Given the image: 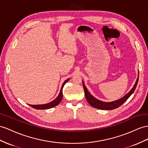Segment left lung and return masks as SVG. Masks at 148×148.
<instances>
[{
	"label": "left lung",
	"instance_id": "8db88e82",
	"mask_svg": "<svg viewBox=\"0 0 148 148\" xmlns=\"http://www.w3.org/2000/svg\"><path fill=\"white\" fill-rule=\"evenodd\" d=\"M138 79H139V73L138 75V78L136 79L135 84L134 86L132 87V88L130 90V91L127 92L126 95H124L123 97H121V99L114 101L112 102H104L96 99V98H95L93 96H92V94H90V93L88 91V90L87 89L83 81H82V85H83V88H84V93H85L86 99L91 106L99 109H102V110H112V109H114L119 108L120 106H121L124 103H125L128 98L131 96V94L134 92L136 86H137Z\"/></svg>",
	"mask_w": 148,
	"mask_h": 148
}]
</instances>
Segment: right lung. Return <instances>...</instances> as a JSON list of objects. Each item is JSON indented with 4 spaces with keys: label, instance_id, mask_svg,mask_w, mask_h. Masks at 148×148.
<instances>
[{
    "label": "right lung",
    "instance_id": "add662e5",
    "mask_svg": "<svg viewBox=\"0 0 148 148\" xmlns=\"http://www.w3.org/2000/svg\"><path fill=\"white\" fill-rule=\"evenodd\" d=\"M69 80V78L66 79V80L63 82V84H62V87H61V89H60V92L58 96L57 97L54 101H52L50 102V103H49L44 104H37V105L29 104V106H31L32 108L36 109H50V108H52L53 107L56 106H58L60 103V102L61 101V100L62 99V96H63L62 89L64 88V86Z\"/></svg>",
    "mask_w": 148,
    "mask_h": 148
}]
</instances>
